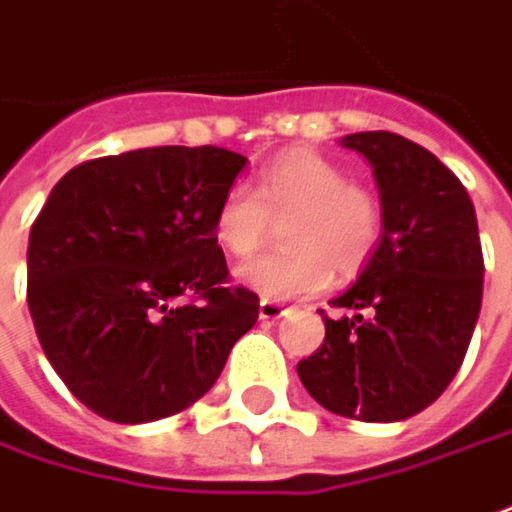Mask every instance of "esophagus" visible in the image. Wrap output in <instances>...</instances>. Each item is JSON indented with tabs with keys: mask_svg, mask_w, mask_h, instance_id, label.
<instances>
[{
	"mask_svg": "<svg viewBox=\"0 0 512 512\" xmlns=\"http://www.w3.org/2000/svg\"><path fill=\"white\" fill-rule=\"evenodd\" d=\"M281 315H287V307H284V304L267 301V298L259 301V318H262V321H279Z\"/></svg>",
	"mask_w": 512,
	"mask_h": 512,
	"instance_id": "esophagus-1",
	"label": "esophagus"
}]
</instances>
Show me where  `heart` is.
<instances>
[{"label": "heart", "instance_id": "heart-1", "mask_svg": "<svg viewBox=\"0 0 512 512\" xmlns=\"http://www.w3.org/2000/svg\"><path fill=\"white\" fill-rule=\"evenodd\" d=\"M281 223L284 250L239 267V281L264 298H304L332 279L355 276L375 256L383 236V208L369 188L349 183L335 160L312 149L279 154L253 177V188L233 185L216 202L214 239L225 253L248 259Z\"/></svg>", "mask_w": 512, "mask_h": 512}]
</instances>
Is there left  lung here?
I'll return each mask as SVG.
<instances>
[{
	"label": "left lung",
	"mask_w": 512,
	"mask_h": 512,
	"mask_svg": "<svg viewBox=\"0 0 512 512\" xmlns=\"http://www.w3.org/2000/svg\"><path fill=\"white\" fill-rule=\"evenodd\" d=\"M375 171L383 236L324 315V344L298 363L315 403L363 423L420 414L459 372L482 307L485 262L473 202L454 171L394 132L346 135Z\"/></svg>",
	"instance_id": "left-lung-1"
}]
</instances>
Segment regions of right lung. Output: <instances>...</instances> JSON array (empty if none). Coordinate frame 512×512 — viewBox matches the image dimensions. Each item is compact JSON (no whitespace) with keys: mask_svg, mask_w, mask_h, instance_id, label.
I'll use <instances>...</instances> for the list:
<instances>
[{"mask_svg":"<svg viewBox=\"0 0 512 512\" xmlns=\"http://www.w3.org/2000/svg\"><path fill=\"white\" fill-rule=\"evenodd\" d=\"M248 157L154 146L70 168L30 228L27 307L56 375L112 423L194 406L259 296L228 284L216 202Z\"/></svg>","mask_w":512,"mask_h":512,"instance_id":"obj_1","label":"right lung"}]
</instances>
